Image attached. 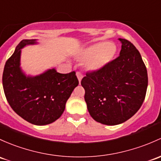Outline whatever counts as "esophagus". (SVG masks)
<instances>
[{"label": "esophagus", "mask_w": 161, "mask_h": 161, "mask_svg": "<svg viewBox=\"0 0 161 161\" xmlns=\"http://www.w3.org/2000/svg\"><path fill=\"white\" fill-rule=\"evenodd\" d=\"M76 76H77L78 79H79V83H80L81 80H82V77H83V75H82V74L80 72H76Z\"/></svg>", "instance_id": "1"}]
</instances>
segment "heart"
Listing matches in <instances>:
<instances>
[{
    "mask_svg": "<svg viewBox=\"0 0 161 161\" xmlns=\"http://www.w3.org/2000/svg\"><path fill=\"white\" fill-rule=\"evenodd\" d=\"M116 46L111 42H99L90 45L79 55L81 60L87 61L89 70L99 71L108 65L116 54Z\"/></svg>",
    "mask_w": 161,
    "mask_h": 161,
    "instance_id": "obj_1",
    "label": "heart"
}]
</instances>
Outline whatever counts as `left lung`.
<instances>
[{"mask_svg":"<svg viewBox=\"0 0 161 161\" xmlns=\"http://www.w3.org/2000/svg\"><path fill=\"white\" fill-rule=\"evenodd\" d=\"M119 56L81 81L89 114L96 122L113 126L124 123L139 110L148 85L147 71L139 51L128 40Z\"/></svg>","mask_w":161,"mask_h":161,"instance_id":"left-lung-1","label":"left lung"}]
</instances>
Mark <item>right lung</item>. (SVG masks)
<instances>
[{"label":"right lung","mask_w":161,"mask_h":161,"mask_svg":"<svg viewBox=\"0 0 161 161\" xmlns=\"http://www.w3.org/2000/svg\"><path fill=\"white\" fill-rule=\"evenodd\" d=\"M36 39H24L4 65L2 82L8 103L18 116L32 124L44 126L58 119L65 103L79 85L75 72L67 74L48 69L36 76H27L20 67L21 48L37 44Z\"/></svg>","instance_id":"right-lung-1"}]
</instances>
